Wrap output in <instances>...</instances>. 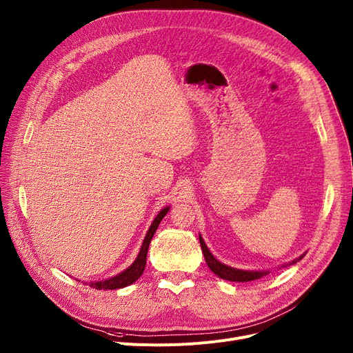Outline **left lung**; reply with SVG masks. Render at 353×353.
<instances>
[{
  "label": "left lung",
  "instance_id": "left-lung-1",
  "mask_svg": "<svg viewBox=\"0 0 353 353\" xmlns=\"http://www.w3.org/2000/svg\"><path fill=\"white\" fill-rule=\"evenodd\" d=\"M199 243H201V248H202V254H203V256H205V261H206V263H208L210 269H211V271H212L215 275H218V276L222 278V279L232 281V282H250V281L259 279V278H262V276H265V275L269 274V271H242V269H236V268L228 266V265L219 262V261L210 252L208 246L205 245V242H203V239H202L201 235H199ZM303 256H305V254L301 255L299 258H296L295 261L289 262V265L296 263V262L301 261Z\"/></svg>",
  "mask_w": 353,
  "mask_h": 353
}]
</instances>
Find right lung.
Here are the masks:
<instances>
[{
    "label": "right lung",
    "instance_id": "right-lung-1",
    "mask_svg": "<svg viewBox=\"0 0 353 353\" xmlns=\"http://www.w3.org/2000/svg\"><path fill=\"white\" fill-rule=\"evenodd\" d=\"M170 211V206H167V208L161 210V212L157 215V218L154 219V222L151 223L150 230L147 232V235H145V239L142 242V246H141V251L137 256V259L134 261V263L127 268L125 271H122L121 274L110 278V279H105V281H98V282H90L88 285L91 288H95V289H103V291H107V289H119V288H125L131 283H134L143 272L145 269V265H147V254H148V248H150V243H151V239L157 231V228L159 225V222L162 221V218L168 214Z\"/></svg>",
    "mask_w": 353,
    "mask_h": 353
}]
</instances>
